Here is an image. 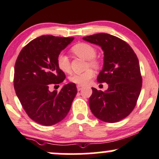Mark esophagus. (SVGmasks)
<instances>
[{"label": "esophagus", "mask_w": 159, "mask_h": 159, "mask_svg": "<svg viewBox=\"0 0 159 159\" xmlns=\"http://www.w3.org/2000/svg\"><path fill=\"white\" fill-rule=\"evenodd\" d=\"M77 88L78 91H80V90H82V89L83 88V87L81 86V85H77Z\"/></svg>", "instance_id": "1"}]
</instances>
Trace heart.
<instances>
[{"label":"heart","mask_w":159,"mask_h":159,"mask_svg":"<svg viewBox=\"0 0 159 159\" xmlns=\"http://www.w3.org/2000/svg\"><path fill=\"white\" fill-rule=\"evenodd\" d=\"M72 52L77 57L87 60V66H91L94 69L100 68V62L95 58L96 50L93 46L87 43H80L76 44L72 49ZM57 66L59 70L65 73L71 72L70 59L65 54H60L57 59ZM95 77V72L93 69L89 68L82 73H75L70 77V81L72 83L81 86H84L89 83L91 80Z\"/></svg>","instance_id":"b5f03b06"}]
</instances>
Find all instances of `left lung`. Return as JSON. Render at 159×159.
Masks as SVG:
<instances>
[{
    "label": "left lung",
    "instance_id": "8db88e82",
    "mask_svg": "<svg viewBox=\"0 0 159 159\" xmlns=\"http://www.w3.org/2000/svg\"><path fill=\"white\" fill-rule=\"evenodd\" d=\"M83 39L99 45L104 52V64L97 80L108 84L105 92L92 87L89 108L100 120L116 123L129 116L140 95L142 77L139 59L128 43L110 34H97Z\"/></svg>",
    "mask_w": 159,
    "mask_h": 159
}]
</instances>
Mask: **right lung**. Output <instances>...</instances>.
Returning <instances> with one entry per match:
<instances>
[{
  "label": "right lung",
  "instance_id": "obj_1",
  "mask_svg": "<svg viewBox=\"0 0 159 159\" xmlns=\"http://www.w3.org/2000/svg\"><path fill=\"white\" fill-rule=\"evenodd\" d=\"M73 40L74 37L39 36L23 48L16 61V94L29 118L41 125H53L62 120L77 93L76 84L72 82L59 92L49 89L65 79V74L57 66V59Z\"/></svg>",
  "mask_w": 159,
  "mask_h": 159
}]
</instances>
